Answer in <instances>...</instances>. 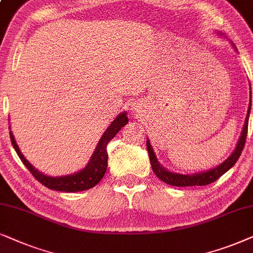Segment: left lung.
Here are the masks:
<instances>
[{
  "instance_id": "1",
  "label": "left lung",
  "mask_w": 253,
  "mask_h": 253,
  "mask_svg": "<svg viewBox=\"0 0 253 253\" xmlns=\"http://www.w3.org/2000/svg\"><path fill=\"white\" fill-rule=\"evenodd\" d=\"M250 111H251V102H250V105H249L248 114H247V118H245V124H244L243 130H242L240 140H238L236 149L234 150V153H232L230 156L223 162V163L215 168V169L208 170L206 172H199V173L192 174V176H190V174H180V173L170 172V171H168L167 169H164L163 167L160 166V163H158L156 158V155H155L153 148H151L149 140H147V149H148V153H149L151 169H153L157 178H160L162 181L171 185V186H180V187L205 186V185L214 183V181L217 180L222 174L225 173L229 169H230V168L234 167L238 158H240L242 151H243L245 141H247Z\"/></svg>"
}]
</instances>
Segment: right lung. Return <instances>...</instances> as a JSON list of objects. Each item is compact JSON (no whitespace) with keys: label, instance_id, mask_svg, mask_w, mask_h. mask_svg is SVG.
Returning a JSON list of instances; mask_svg holds the SVG:
<instances>
[{"label":"right lung","instance_id":"obj_1","mask_svg":"<svg viewBox=\"0 0 253 253\" xmlns=\"http://www.w3.org/2000/svg\"><path fill=\"white\" fill-rule=\"evenodd\" d=\"M128 123V118H127L126 113H121L118 116L113 123L110 125L109 128L105 130L103 136L100 137L98 144H97L95 153L92 154L91 160H90L87 166L81 170L80 172L69 174V176L63 177H49L46 174H42L36 170L19 150L18 146H17L15 137H13L12 133L10 132V140L13 148H15L17 155L21 158L23 164L28 168V170L32 173V176L36 178L39 183H42L43 186L50 188V190L55 191H62V192H80L89 190L102 180L104 174L106 172L107 169V144L111 140L116 136V134L123 128L125 125Z\"/></svg>","mask_w":253,"mask_h":253}]
</instances>
